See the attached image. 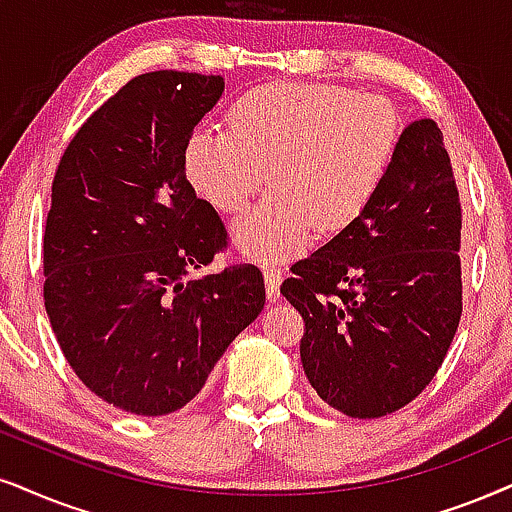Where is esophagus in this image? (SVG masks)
<instances>
[{"instance_id": "34e87169", "label": "esophagus", "mask_w": 512, "mask_h": 512, "mask_svg": "<svg viewBox=\"0 0 512 512\" xmlns=\"http://www.w3.org/2000/svg\"><path fill=\"white\" fill-rule=\"evenodd\" d=\"M281 281H283V269L278 267V264H267V269H264V283H267V295L269 300H278V295H281Z\"/></svg>"}]
</instances>
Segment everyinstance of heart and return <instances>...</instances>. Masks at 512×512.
Segmentation results:
<instances>
[{"label":"heart","instance_id":"b5f03b06","mask_svg":"<svg viewBox=\"0 0 512 512\" xmlns=\"http://www.w3.org/2000/svg\"><path fill=\"white\" fill-rule=\"evenodd\" d=\"M226 125L229 132L191 134L184 172L219 212L241 210L269 181L271 191L231 229L238 248L260 262L297 255L316 229L335 236L357 222L399 146L390 103L333 84H262L229 108Z\"/></svg>","mask_w":512,"mask_h":512}]
</instances>
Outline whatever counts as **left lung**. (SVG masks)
Returning a JSON list of instances; mask_svg holds the SVG:
<instances>
[{
    "label": "left lung",
    "mask_w": 512,
    "mask_h": 512,
    "mask_svg": "<svg viewBox=\"0 0 512 512\" xmlns=\"http://www.w3.org/2000/svg\"><path fill=\"white\" fill-rule=\"evenodd\" d=\"M458 250L461 200L442 129L416 120L371 208L281 286L304 319V375L328 406L380 418L430 385L463 312Z\"/></svg>",
    "instance_id": "1"
}]
</instances>
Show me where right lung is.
Returning a JSON list of instances; mask_svg holds the SVG:
<instances>
[{
  "label": "right lung",
  "instance_id": "add662e5",
  "mask_svg": "<svg viewBox=\"0 0 512 512\" xmlns=\"http://www.w3.org/2000/svg\"><path fill=\"white\" fill-rule=\"evenodd\" d=\"M224 77L155 70L77 129L51 184L44 307L77 378L108 404L167 416L203 390L264 309L255 264L196 276L226 229L184 172Z\"/></svg>",
  "mask_w": 512,
  "mask_h": 512
}]
</instances>
